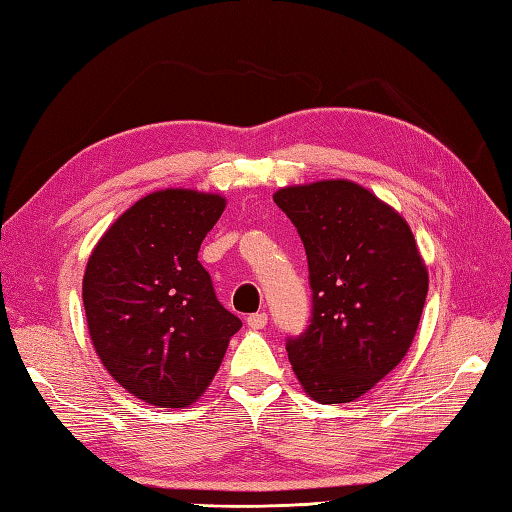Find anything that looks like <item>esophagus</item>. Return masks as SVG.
Here are the masks:
<instances>
[{
  "label": "esophagus",
  "instance_id": "34e87169",
  "mask_svg": "<svg viewBox=\"0 0 512 512\" xmlns=\"http://www.w3.org/2000/svg\"><path fill=\"white\" fill-rule=\"evenodd\" d=\"M246 323H248L250 330H264L266 323H268V314H266V312L250 314V317L246 319Z\"/></svg>",
  "mask_w": 512,
  "mask_h": 512
}]
</instances>
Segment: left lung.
I'll list each match as a JSON object with an SVG mask.
<instances>
[{"instance_id":"left-lung-1","label":"left lung","mask_w":512,"mask_h":512,"mask_svg":"<svg viewBox=\"0 0 512 512\" xmlns=\"http://www.w3.org/2000/svg\"><path fill=\"white\" fill-rule=\"evenodd\" d=\"M273 200L306 248L312 317L286 352L306 394L352 402L409 352L429 273L409 224L350 180L279 189Z\"/></svg>"}]
</instances>
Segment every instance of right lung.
<instances>
[{
	"label": "right lung",
	"mask_w": 512,
	"mask_h": 512,
	"mask_svg": "<svg viewBox=\"0 0 512 512\" xmlns=\"http://www.w3.org/2000/svg\"><path fill=\"white\" fill-rule=\"evenodd\" d=\"M224 206L217 193H149L107 228L85 266L94 350L116 383L149 405L182 409L198 400L242 328L198 262Z\"/></svg>",
	"instance_id": "add662e5"
}]
</instances>
